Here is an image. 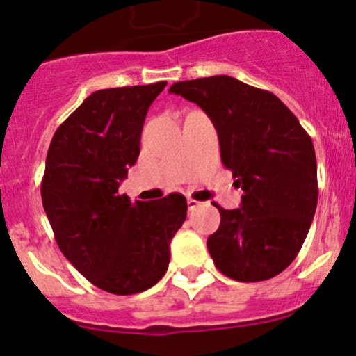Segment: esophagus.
<instances>
[{"label":"esophagus","instance_id":"esophagus-1","mask_svg":"<svg viewBox=\"0 0 356 356\" xmlns=\"http://www.w3.org/2000/svg\"><path fill=\"white\" fill-rule=\"evenodd\" d=\"M187 207H189V211H195L197 207H200V202L195 199H187Z\"/></svg>","mask_w":356,"mask_h":356}]
</instances>
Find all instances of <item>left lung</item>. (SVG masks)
Wrapping results in <instances>:
<instances>
[{
    "label": "left lung",
    "mask_w": 356,
    "mask_h": 356,
    "mask_svg": "<svg viewBox=\"0 0 356 356\" xmlns=\"http://www.w3.org/2000/svg\"><path fill=\"white\" fill-rule=\"evenodd\" d=\"M169 92L211 118L220 157L242 187V204L220 212L207 248L224 275L260 282L284 272L305 242L318 182L312 137L275 94L230 76L181 81Z\"/></svg>",
    "instance_id": "left-lung-1"
}]
</instances>
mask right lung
I'll return each mask as SVG.
<instances>
[{
    "label": "right lung",
    "mask_w": 356,
    "mask_h": 356,
    "mask_svg": "<svg viewBox=\"0 0 356 356\" xmlns=\"http://www.w3.org/2000/svg\"><path fill=\"white\" fill-rule=\"evenodd\" d=\"M165 81L101 89L54 132L41 199L63 255L97 289L132 295L164 277L186 197L131 202L119 194L139 157L149 106Z\"/></svg>",
    "instance_id": "right-lung-1"
}]
</instances>
